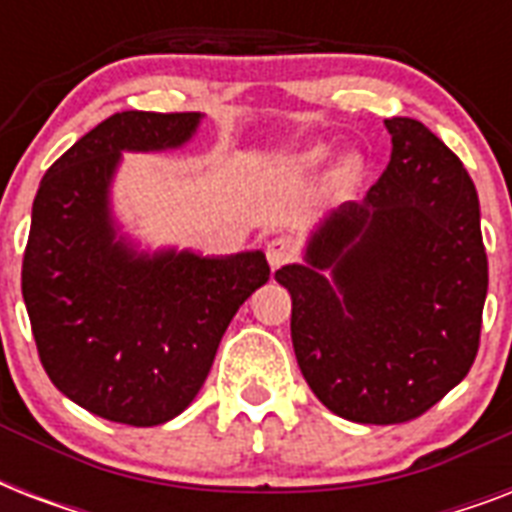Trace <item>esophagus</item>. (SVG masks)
Here are the masks:
<instances>
[{"instance_id":"34e87169","label":"esophagus","mask_w":512,"mask_h":512,"mask_svg":"<svg viewBox=\"0 0 512 512\" xmlns=\"http://www.w3.org/2000/svg\"><path fill=\"white\" fill-rule=\"evenodd\" d=\"M295 241L289 239V236H273V239H268V244H265V257H268V265H271L273 271L276 268H281V265H287L295 260Z\"/></svg>"}]
</instances>
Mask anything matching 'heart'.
Listing matches in <instances>:
<instances>
[{"label": "heart", "instance_id": "b5f03b06", "mask_svg": "<svg viewBox=\"0 0 512 512\" xmlns=\"http://www.w3.org/2000/svg\"><path fill=\"white\" fill-rule=\"evenodd\" d=\"M327 159V148H311L308 154H305V164H311V167H316V164H321ZM358 172V159H345V162L340 164V175L342 177H350V175H356Z\"/></svg>", "mask_w": 512, "mask_h": 512}]
</instances>
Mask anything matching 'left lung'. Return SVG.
Returning a JSON list of instances; mask_svg holds the SVG:
<instances>
[{
	"mask_svg": "<svg viewBox=\"0 0 512 512\" xmlns=\"http://www.w3.org/2000/svg\"><path fill=\"white\" fill-rule=\"evenodd\" d=\"M390 162L361 201L321 217L292 295L305 382L337 417L396 425L465 380L481 337L489 263L476 185L417 119H385Z\"/></svg>",
	"mask_w": 512,
	"mask_h": 512,
	"instance_id": "obj_1",
	"label": "left lung"
}]
</instances>
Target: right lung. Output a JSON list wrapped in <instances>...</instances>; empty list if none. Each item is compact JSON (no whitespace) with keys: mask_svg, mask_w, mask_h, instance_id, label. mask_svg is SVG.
<instances>
[{"mask_svg":"<svg viewBox=\"0 0 512 512\" xmlns=\"http://www.w3.org/2000/svg\"><path fill=\"white\" fill-rule=\"evenodd\" d=\"M204 114L122 111L39 183L23 300L52 385L103 420L151 428L191 404L225 329L271 268L260 249L209 257L140 249L111 207L122 154L185 146Z\"/></svg>","mask_w":512,"mask_h":512,"instance_id":"obj_1","label":"right lung"}]
</instances>
